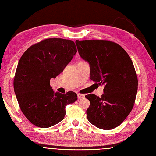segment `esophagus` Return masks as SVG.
I'll return each instance as SVG.
<instances>
[{
    "label": "esophagus",
    "mask_w": 156,
    "mask_h": 156,
    "mask_svg": "<svg viewBox=\"0 0 156 156\" xmlns=\"http://www.w3.org/2000/svg\"><path fill=\"white\" fill-rule=\"evenodd\" d=\"M77 98H78V99H83V98H84L85 97H84V95H83V94H77Z\"/></svg>",
    "instance_id": "1"
}]
</instances>
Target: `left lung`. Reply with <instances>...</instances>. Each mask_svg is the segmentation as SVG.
<instances>
[{
    "mask_svg": "<svg viewBox=\"0 0 156 156\" xmlns=\"http://www.w3.org/2000/svg\"><path fill=\"white\" fill-rule=\"evenodd\" d=\"M79 54L90 67V79L105 85L101 98L85 95L90 122L111 130L124 121L132 111L137 92V74L130 56L115 42L106 40L76 41Z\"/></svg>",
    "mask_w": 156,
    "mask_h": 156,
    "instance_id": "1",
    "label": "left lung"
}]
</instances>
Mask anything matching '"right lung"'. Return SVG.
<instances>
[{"label": "right lung", "mask_w": 156, "mask_h": 156, "mask_svg": "<svg viewBox=\"0 0 156 156\" xmlns=\"http://www.w3.org/2000/svg\"><path fill=\"white\" fill-rule=\"evenodd\" d=\"M76 53L73 41L50 38L31 46L20 57L14 91L21 111L33 125L48 128L57 124L65 116L66 106L77 100L75 92H55L50 84Z\"/></svg>", "instance_id": "right-lung-1"}]
</instances>
